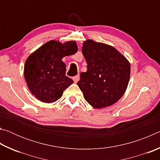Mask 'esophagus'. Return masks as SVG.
I'll use <instances>...</instances> for the list:
<instances>
[{"label": "esophagus", "mask_w": 160, "mask_h": 160, "mask_svg": "<svg viewBox=\"0 0 160 160\" xmlns=\"http://www.w3.org/2000/svg\"><path fill=\"white\" fill-rule=\"evenodd\" d=\"M72 80H73V81H74V82H78V80H80V75H75V76H74L73 78H72Z\"/></svg>", "instance_id": "1"}]
</instances>
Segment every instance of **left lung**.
Instances as JSON below:
<instances>
[{
	"instance_id": "8db88e82",
	"label": "left lung",
	"mask_w": 160,
	"mask_h": 160,
	"mask_svg": "<svg viewBox=\"0 0 160 160\" xmlns=\"http://www.w3.org/2000/svg\"><path fill=\"white\" fill-rule=\"evenodd\" d=\"M82 52L88 70L81 72L78 85L85 100L96 109L113 104L128 87L129 61L114 47L92 39L83 42Z\"/></svg>"
}]
</instances>
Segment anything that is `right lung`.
Segmentation results:
<instances>
[{
    "instance_id": "add662e5",
    "label": "right lung",
    "mask_w": 160,
    "mask_h": 160,
    "mask_svg": "<svg viewBox=\"0 0 160 160\" xmlns=\"http://www.w3.org/2000/svg\"><path fill=\"white\" fill-rule=\"evenodd\" d=\"M78 51L75 41L62 44L51 40L42 45L27 59L24 76L31 93L42 102L53 103L63 95L73 82L66 76V64L62 58Z\"/></svg>"
}]
</instances>
